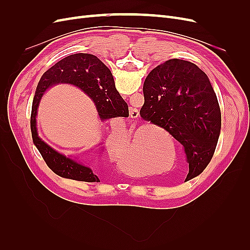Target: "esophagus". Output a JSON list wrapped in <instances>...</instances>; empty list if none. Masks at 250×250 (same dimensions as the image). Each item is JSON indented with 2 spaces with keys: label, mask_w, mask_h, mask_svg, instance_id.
<instances>
[{
  "label": "esophagus",
  "mask_w": 250,
  "mask_h": 250,
  "mask_svg": "<svg viewBox=\"0 0 250 250\" xmlns=\"http://www.w3.org/2000/svg\"><path fill=\"white\" fill-rule=\"evenodd\" d=\"M129 112H130V118H131V119H137V118H139V116H140V111H139L137 108L131 107L130 110H129Z\"/></svg>",
  "instance_id": "esophagus-1"
}]
</instances>
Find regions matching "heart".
Segmentation results:
<instances>
[{
  "mask_svg": "<svg viewBox=\"0 0 250 250\" xmlns=\"http://www.w3.org/2000/svg\"><path fill=\"white\" fill-rule=\"evenodd\" d=\"M148 129H142L141 135L142 137H145L146 132ZM140 134V129H132L130 131L129 139H128L127 143L125 145L121 148L119 151L115 153V158L116 161L122 164L125 167H131L132 163H133V154L135 153V157L138 158L139 161L145 163L148 166H152L154 165V160H155V146H156V140L152 135H148V138L146 139L147 142L145 143V146L142 148V144L144 143V139L145 138H140L139 144L137 148H135V142L138 141ZM142 149H141L140 148Z\"/></svg>",
  "mask_w": 250,
  "mask_h": 250,
  "instance_id": "b5f03b06",
  "label": "heart"
}]
</instances>
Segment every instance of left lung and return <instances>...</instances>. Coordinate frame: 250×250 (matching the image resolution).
I'll list each match as a JSON object with an SVG mask.
<instances>
[{
	"label": "left lung",
	"instance_id": "8db88e82",
	"mask_svg": "<svg viewBox=\"0 0 250 250\" xmlns=\"http://www.w3.org/2000/svg\"><path fill=\"white\" fill-rule=\"evenodd\" d=\"M142 119L164 128L185 148L188 173L185 181L208 167L221 131V111L209 79L186 60L169 59L144 82Z\"/></svg>",
	"mask_w": 250,
	"mask_h": 250
}]
</instances>
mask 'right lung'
Returning <instances> with one entry per match:
<instances>
[{
  "instance_id": "1",
  "label": "right lung",
  "mask_w": 250,
  "mask_h": 250,
  "mask_svg": "<svg viewBox=\"0 0 250 250\" xmlns=\"http://www.w3.org/2000/svg\"><path fill=\"white\" fill-rule=\"evenodd\" d=\"M60 82L76 85L90 97L102 120L116 117L127 118L129 116L128 105L117 90L108 67L99 58L86 53H77L59 60L42 74L37 84L30 124L33 144L43 161L60 177L86 183H99V176L94 168L58 153L37 135L35 117L41 98L48 87Z\"/></svg>"
}]
</instances>
